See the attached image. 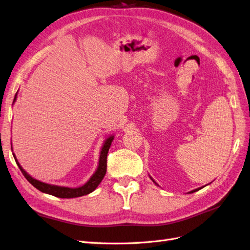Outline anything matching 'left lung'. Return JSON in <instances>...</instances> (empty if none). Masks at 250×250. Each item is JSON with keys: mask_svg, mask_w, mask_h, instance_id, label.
<instances>
[{"mask_svg": "<svg viewBox=\"0 0 250 250\" xmlns=\"http://www.w3.org/2000/svg\"><path fill=\"white\" fill-rule=\"evenodd\" d=\"M149 177H150V175H149ZM150 179H151V180H152V182H153V183H154V184H156V185H157V186H159V185H158V184H157V183H156V181H154V180H153V179H152V178H151V177H150ZM203 187H204V186H202V187H199V188H197V189H193V190H191V191H189V193H192V192H195V191H198V190H200V189H202V188H203Z\"/></svg>", "mask_w": 250, "mask_h": 250, "instance_id": "1", "label": "left lung"}]
</instances>
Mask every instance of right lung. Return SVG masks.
<instances>
[{"instance_id":"obj_1","label":"right lung","mask_w":250,"mask_h":250,"mask_svg":"<svg viewBox=\"0 0 250 250\" xmlns=\"http://www.w3.org/2000/svg\"><path fill=\"white\" fill-rule=\"evenodd\" d=\"M17 97H18V92L16 93L12 104H15V102L17 101ZM113 139H114L113 134H110V136H108L105 139L102 147H101L98 167H97L96 171L93 172V174L89 178V180L87 181L84 185L79 186V187H66V186L52 185V184L45 183V182H42V181L32 178L28 172L25 171V169L21 166V164L19 163L16 154L15 153H12V154H13V158H15V160H16L17 165L20 168V170H21L22 173L24 174V177L27 179V181H28L31 185L35 186L40 191H42L47 194L55 195V197H57V198H62V199L79 198V197H82V195H86V194L92 192L104 179L105 174H106V168H107V153H108V150H109L111 142L113 141Z\"/></svg>"}]
</instances>
